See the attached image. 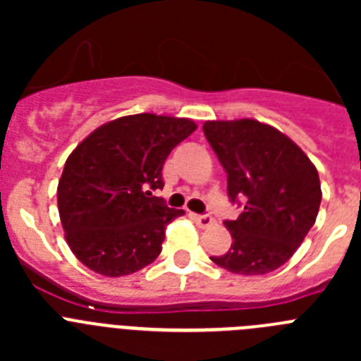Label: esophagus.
<instances>
[{"instance_id": "obj_1", "label": "esophagus", "mask_w": 361, "mask_h": 361, "mask_svg": "<svg viewBox=\"0 0 361 361\" xmlns=\"http://www.w3.org/2000/svg\"><path fill=\"white\" fill-rule=\"evenodd\" d=\"M193 220H195L199 228H209L215 222L212 215H193Z\"/></svg>"}]
</instances>
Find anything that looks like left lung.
I'll list each match as a JSON object with an SVG mask.
<instances>
[{
  "label": "left lung",
  "mask_w": 361,
  "mask_h": 361,
  "mask_svg": "<svg viewBox=\"0 0 361 361\" xmlns=\"http://www.w3.org/2000/svg\"><path fill=\"white\" fill-rule=\"evenodd\" d=\"M204 135L228 173L231 202L244 199L237 220H226L231 247L212 257L237 275L279 269L304 242L320 209L318 171L288 135L255 119L206 121Z\"/></svg>",
  "instance_id": "obj_1"
}]
</instances>
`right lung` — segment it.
Returning a JSON list of instances; mask_svg holds the SVG:
<instances>
[{"instance_id":"right-lung-1","label":"right lung","mask_w":361,"mask_h":361,"mask_svg":"<svg viewBox=\"0 0 361 361\" xmlns=\"http://www.w3.org/2000/svg\"><path fill=\"white\" fill-rule=\"evenodd\" d=\"M195 130L190 119L137 114L99 126L70 153L57 208L79 262L99 275L124 276L159 257L166 226L184 212L152 190L164 186V161Z\"/></svg>"}]
</instances>
